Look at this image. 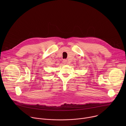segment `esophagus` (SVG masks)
Here are the masks:
<instances>
[{"instance_id":"obj_1","label":"esophagus","mask_w":126,"mask_h":126,"mask_svg":"<svg viewBox=\"0 0 126 126\" xmlns=\"http://www.w3.org/2000/svg\"><path fill=\"white\" fill-rule=\"evenodd\" d=\"M63 63L64 64H68V61H67V59H64V60H63Z\"/></svg>"}]
</instances>
